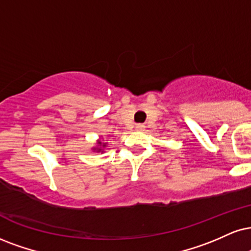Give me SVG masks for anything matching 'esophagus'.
<instances>
[{"mask_svg":"<svg viewBox=\"0 0 251 251\" xmlns=\"http://www.w3.org/2000/svg\"><path fill=\"white\" fill-rule=\"evenodd\" d=\"M136 130H137V131H144L145 130V126L144 125H137V126H136Z\"/></svg>","mask_w":251,"mask_h":251,"instance_id":"obj_1","label":"esophagus"}]
</instances>
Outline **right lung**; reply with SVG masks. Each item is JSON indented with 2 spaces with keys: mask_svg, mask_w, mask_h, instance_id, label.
<instances>
[{
  "mask_svg": "<svg viewBox=\"0 0 251 251\" xmlns=\"http://www.w3.org/2000/svg\"><path fill=\"white\" fill-rule=\"evenodd\" d=\"M103 148H106V143H102L101 141H98V147H95L93 150H95V151H98V152H100V151L103 150Z\"/></svg>",
  "mask_w": 251,
  "mask_h": 251,
  "instance_id": "right-lung-1",
  "label": "right lung"
}]
</instances>
